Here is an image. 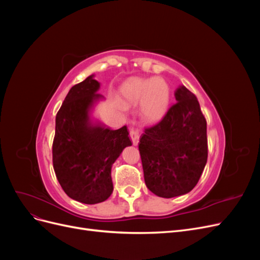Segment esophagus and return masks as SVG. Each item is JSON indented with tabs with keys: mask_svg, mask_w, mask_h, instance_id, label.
I'll use <instances>...</instances> for the list:
<instances>
[{
	"mask_svg": "<svg viewBox=\"0 0 260 260\" xmlns=\"http://www.w3.org/2000/svg\"><path fill=\"white\" fill-rule=\"evenodd\" d=\"M129 133H130V138L132 140V143L135 144V145H137L138 142H139V139H140V131L137 128H133L132 127L130 129Z\"/></svg>",
	"mask_w": 260,
	"mask_h": 260,
	"instance_id": "34e87169",
	"label": "esophagus"
}]
</instances>
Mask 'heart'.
<instances>
[{
  "label": "heart",
  "instance_id": "b5f03b06",
  "mask_svg": "<svg viewBox=\"0 0 260 260\" xmlns=\"http://www.w3.org/2000/svg\"><path fill=\"white\" fill-rule=\"evenodd\" d=\"M123 102L128 105L141 104V115L147 122L161 119L170 103V88L162 78H132L121 88Z\"/></svg>",
  "mask_w": 260,
  "mask_h": 260
}]
</instances>
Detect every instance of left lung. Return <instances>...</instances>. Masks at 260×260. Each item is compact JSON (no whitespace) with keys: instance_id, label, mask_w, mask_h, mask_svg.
<instances>
[{"instance_id":"obj_1","label":"left lung","mask_w":260,"mask_h":260,"mask_svg":"<svg viewBox=\"0 0 260 260\" xmlns=\"http://www.w3.org/2000/svg\"><path fill=\"white\" fill-rule=\"evenodd\" d=\"M176 103L162 119L145 128L139 151L147 188L165 199L198 184L208 156L207 123L194 94L180 85Z\"/></svg>"}]
</instances>
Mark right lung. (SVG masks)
<instances>
[{
	"instance_id": "add662e5",
	"label": "right lung",
	"mask_w": 260,
	"mask_h": 260,
	"mask_svg": "<svg viewBox=\"0 0 260 260\" xmlns=\"http://www.w3.org/2000/svg\"><path fill=\"white\" fill-rule=\"evenodd\" d=\"M100 83L89 76L69 90L55 120L52 154L55 175L70 199L84 204L106 201L113 193L112 166L132 145L127 125L113 130L90 118Z\"/></svg>"
}]
</instances>
